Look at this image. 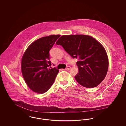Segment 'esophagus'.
<instances>
[{
  "instance_id": "1",
  "label": "esophagus",
  "mask_w": 126,
  "mask_h": 126,
  "mask_svg": "<svg viewBox=\"0 0 126 126\" xmlns=\"http://www.w3.org/2000/svg\"><path fill=\"white\" fill-rule=\"evenodd\" d=\"M70 69H71V67L69 66H67L66 67V68H65L66 70H70Z\"/></svg>"
}]
</instances>
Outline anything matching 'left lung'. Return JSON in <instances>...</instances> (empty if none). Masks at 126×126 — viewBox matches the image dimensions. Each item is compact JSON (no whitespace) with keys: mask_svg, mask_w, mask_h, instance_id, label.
I'll return each instance as SVG.
<instances>
[{"mask_svg":"<svg viewBox=\"0 0 126 126\" xmlns=\"http://www.w3.org/2000/svg\"><path fill=\"white\" fill-rule=\"evenodd\" d=\"M56 44L61 45L77 62L78 74L75 77L79 84L93 88L100 84L108 71L109 61L102 44L91 36L69 35L61 36Z\"/></svg>","mask_w":126,"mask_h":126,"instance_id":"8db88e82","label":"left lung"}]
</instances>
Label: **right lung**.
<instances>
[{
    "label": "right lung",
    "instance_id": "obj_1",
    "mask_svg": "<svg viewBox=\"0 0 126 126\" xmlns=\"http://www.w3.org/2000/svg\"><path fill=\"white\" fill-rule=\"evenodd\" d=\"M60 35L40 38L32 43L22 57L21 70L24 81L30 89L38 94L46 92L54 83L59 70L49 68L50 49Z\"/></svg>",
    "mask_w": 126,
    "mask_h": 126
}]
</instances>
